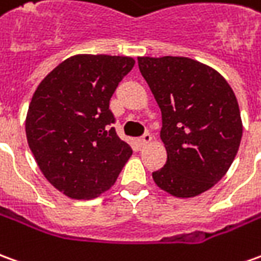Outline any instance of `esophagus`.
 Listing matches in <instances>:
<instances>
[{"instance_id": "esophagus-1", "label": "esophagus", "mask_w": 261, "mask_h": 261, "mask_svg": "<svg viewBox=\"0 0 261 261\" xmlns=\"http://www.w3.org/2000/svg\"><path fill=\"white\" fill-rule=\"evenodd\" d=\"M151 141H152V137H151V134H148V133H147V134H144L143 137H140V138H138V144H140L141 147L147 145V144H149Z\"/></svg>"}]
</instances>
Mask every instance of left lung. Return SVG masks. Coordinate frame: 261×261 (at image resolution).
Segmentation results:
<instances>
[{
    "instance_id": "1",
    "label": "left lung",
    "mask_w": 261,
    "mask_h": 261,
    "mask_svg": "<svg viewBox=\"0 0 261 261\" xmlns=\"http://www.w3.org/2000/svg\"><path fill=\"white\" fill-rule=\"evenodd\" d=\"M138 67L161 109L167 149L152 179L175 198L203 194L238 154L243 124L234 92L218 70L184 56H140Z\"/></svg>"
}]
</instances>
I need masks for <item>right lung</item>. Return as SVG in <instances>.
Returning a JSON list of instances; mask_svg holds the SVG:
<instances>
[{
  "label": "right lung",
  "mask_w": 261,
  "mask_h": 261,
  "mask_svg": "<svg viewBox=\"0 0 261 261\" xmlns=\"http://www.w3.org/2000/svg\"><path fill=\"white\" fill-rule=\"evenodd\" d=\"M136 61L74 55L36 87L25 133L43 176L72 199H92L114 185L133 149L120 140L109 103Z\"/></svg>",
  "instance_id": "add662e5"
}]
</instances>
